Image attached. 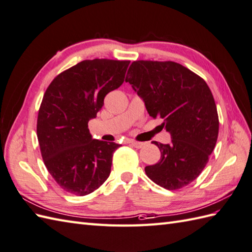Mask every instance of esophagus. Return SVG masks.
I'll use <instances>...</instances> for the list:
<instances>
[{"instance_id":"obj_1","label":"esophagus","mask_w":252,"mask_h":252,"mask_svg":"<svg viewBox=\"0 0 252 252\" xmlns=\"http://www.w3.org/2000/svg\"><path fill=\"white\" fill-rule=\"evenodd\" d=\"M130 144L133 146V147H135L137 149L143 148L145 146V143H139V142H136V140H130Z\"/></svg>"}]
</instances>
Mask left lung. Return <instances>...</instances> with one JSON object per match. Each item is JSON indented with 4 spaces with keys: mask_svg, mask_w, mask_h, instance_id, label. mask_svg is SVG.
<instances>
[{
    "mask_svg": "<svg viewBox=\"0 0 252 252\" xmlns=\"http://www.w3.org/2000/svg\"><path fill=\"white\" fill-rule=\"evenodd\" d=\"M126 83L143 99L153 118L163 119L171 144L155 145L161 159L145 167L160 187L177 190L191 184L205 167L217 143V107L205 80L179 63L134 61Z\"/></svg>",
    "mask_w": 252,
    "mask_h": 252,
    "instance_id": "obj_1",
    "label": "left lung"
}]
</instances>
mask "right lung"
Here are the masks:
<instances>
[{"mask_svg": "<svg viewBox=\"0 0 252 252\" xmlns=\"http://www.w3.org/2000/svg\"><path fill=\"white\" fill-rule=\"evenodd\" d=\"M130 61L85 60L62 72L44 94L37 117V139L45 165L56 183L84 196L110 174L119 144L93 139L88 122L104 97L124 84Z\"/></svg>", "mask_w": 252, "mask_h": 252, "instance_id": "right-lung-1", "label": "right lung"}]
</instances>
